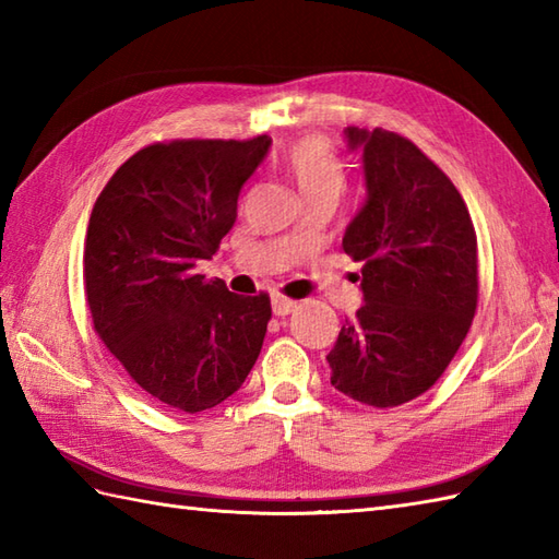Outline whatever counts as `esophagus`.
I'll return each mask as SVG.
<instances>
[{
    "label": "esophagus",
    "instance_id": "obj_1",
    "mask_svg": "<svg viewBox=\"0 0 559 559\" xmlns=\"http://www.w3.org/2000/svg\"><path fill=\"white\" fill-rule=\"evenodd\" d=\"M271 310L276 317H288L295 310V300L283 298V295H271Z\"/></svg>",
    "mask_w": 559,
    "mask_h": 559
}]
</instances>
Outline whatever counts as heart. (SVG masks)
Instances as JSON below:
<instances>
[{
  "label": "heart",
  "instance_id": "b5f03b06",
  "mask_svg": "<svg viewBox=\"0 0 559 559\" xmlns=\"http://www.w3.org/2000/svg\"><path fill=\"white\" fill-rule=\"evenodd\" d=\"M286 170L298 187L302 201L334 199L346 192V165L326 139L307 136L293 144L286 156Z\"/></svg>",
  "mask_w": 559,
  "mask_h": 559
}]
</instances>
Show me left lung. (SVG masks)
<instances>
[{"instance_id":"obj_1","label":"left lung","mask_w":559,"mask_h":559,"mask_svg":"<svg viewBox=\"0 0 559 559\" xmlns=\"http://www.w3.org/2000/svg\"><path fill=\"white\" fill-rule=\"evenodd\" d=\"M362 151L365 204L343 235L362 261L365 305L326 355L331 384L365 406L394 408L425 394L466 338L478 305V240L449 177L386 129H346Z\"/></svg>"}]
</instances>
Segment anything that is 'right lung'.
Segmentation results:
<instances>
[{
    "label": "right lung",
    "mask_w": 559,
    "mask_h": 559,
    "mask_svg": "<svg viewBox=\"0 0 559 559\" xmlns=\"http://www.w3.org/2000/svg\"><path fill=\"white\" fill-rule=\"evenodd\" d=\"M269 146L266 134L151 144L117 168L91 211L83 286L93 326L170 408L218 406L259 358L269 295H235L197 264L230 233L240 189Z\"/></svg>",
    "instance_id": "right-lung-1"
}]
</instances>
